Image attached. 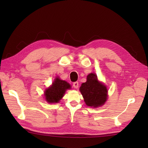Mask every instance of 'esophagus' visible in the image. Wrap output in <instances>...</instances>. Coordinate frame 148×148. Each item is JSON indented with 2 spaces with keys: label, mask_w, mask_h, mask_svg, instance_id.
I'll list each match as a JSON object with an SVG mask.
<instances>
[{
  "label": "esophagus",
  "mask_w": 148,
  "mask_h": 148,
  "mask_svg": "<svg viewBox=\"0 0 148 148\" xmlns=\"http://www.w3.org/2000/svg\"><path fill=\"white\" fill-rule=\"evenodd\" d=\"M73 86L75 88H77L78 86H79V83L77 81H76V82L73 83Z\"/></svg>",
  "instance_id": "obj_1"
}]
</instances>
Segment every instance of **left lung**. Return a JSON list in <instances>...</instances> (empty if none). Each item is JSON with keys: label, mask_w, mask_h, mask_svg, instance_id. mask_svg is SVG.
I'll return each instance as SVG.
<instances>
[{"label": "left lung", "mask_w": 148, "mask_h": 148, "mask_svg": "<svg viewBox=\"0 0 148 148\" xmlns=\"http://www.w3.org/2000/svg\"><path fill=\"white\" fill-rule=\"evenodd\" d=\"M86 79L79 88L86 106L93 108L103 106L108 99L107 87L99 81L95 73L89 74Z\"/></svg>", "instance_id": "obj_1"}]
</instances>
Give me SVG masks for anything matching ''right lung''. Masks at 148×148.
I'll return each mask as SVG.
<instances>
[{"instance_id":"add662e5","label":"right lung","mask_w":148,"mask_h":148,"mask_svg":"<svg viewBox=\"0 0 148 148\" xmlns=\"http://www.w3.org/2000/svg\"><path fill=\"white\" fill-rule=\"evenodd\" d=\"M70 84L56 77L49 86L45 91V99L48 103H58L64 97L66 90L71 89Z\"/></svg>"}]
</instances>
